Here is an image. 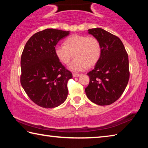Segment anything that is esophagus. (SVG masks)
<instances>
[{
    "label": "esophagus",
    "instance_id": "1",
    "mask_svg": "<svg viewBox=\"0 0 148 148\" xmlns=\"http://www.w3.org/2000/svg\"><path fill=\"white\" fill-rule=\"evenodd\" d=\"M72 76H73V77H78L79 76V74L73 73V74H72Z\"/></svg>",
    "mask_w": 148,
    "mask_h": 148
}]
</instances>
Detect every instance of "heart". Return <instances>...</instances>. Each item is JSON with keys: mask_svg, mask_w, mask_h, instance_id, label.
Returning <instances> with one entry per match:
<instances>
[{"mask_svg": "<svg viewBox=\"0 0 148 148\" xmlns=\"http://www.w3.org/2000/svg\"><path fill=\"white\" fill-rule=\"evenodd\" d=\"M63 44L56 45L54 53L57 59L64 64H69L73 53L74 59L69 65L72 71H85L88 66L96 64L101 56V43L93 36L73 34L65 39Z\"/></svg>", "mask_w": 148, "mask_h": 148, "instance_id": "b5f03b06", "label": "heart"}]
</instances>
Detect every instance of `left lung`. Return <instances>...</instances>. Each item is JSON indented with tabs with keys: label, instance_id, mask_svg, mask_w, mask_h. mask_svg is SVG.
<instances>
[{
	"label": "left lung",
	"instance_id": "1",
	"mask_svg": "<svg viewBox=\"0 0 148 148\" xmlns=\"http://www.w3.org/2000/svg\"><path fill=\"white\" fill-rule=\"evenodd\" d=\"M99 40L101 56L95 69L87 73L89 84L85 91L90 101L101 106L116 102L128 84L129 57L121 40L101 28L88 30Z\"/></svg>",
	"mask_w": 148,
	"mask_h": 148
}]
</instances>
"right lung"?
Listing matches in <instances>:
<instances>
[{"label": "right lung", "mask_w": 148, "mask_h": 148, "mask_svg": "<svg viewBox=\"0 0 148 148\" xmlns=\"http://www.w3.org/2000/svg\"><path fill=\"white\" fill-rule=\"evenodd\" d=\"M69 31L47 29L35 33L24 47L21 58V84L32 102L52 108L67 98V82L72 77L56 57L54 48Z\"/></svg>", "instance_id": "right-lung-1"}]
</instances>
